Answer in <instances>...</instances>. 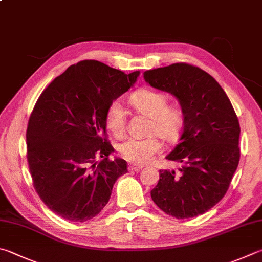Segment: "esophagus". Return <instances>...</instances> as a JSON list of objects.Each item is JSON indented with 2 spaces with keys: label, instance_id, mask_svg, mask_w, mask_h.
<instances>
[{
  "label": "esophagus",
  "instance_id": "obj_1",
  "mask_svg": "<svg viewBox=\"0 0 262 262\" xmlns=\"http://www.w3.org/2000/svg\"><path fill=\"white\" fill-rule=\"evenodd\" d=\"M143 168V166L142 165H137V164H129L128 165V169L133 170V172H139L140 169Z\"/></svg>",
  "mask_w": 262,
  "mask_h": 262
}]
</instances>
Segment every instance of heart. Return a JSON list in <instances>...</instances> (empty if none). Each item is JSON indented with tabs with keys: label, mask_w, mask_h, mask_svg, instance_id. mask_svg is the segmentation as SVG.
Wrapping results in <instances>:
<instances>
[{
	"label": "heart",
	"mask_w": 262,
	"mask_h": 262,
	"mask_svg": "<svg viewBox=\"0 0 262 262\" xmlns=\"http://www.w3.org/2000/svg\"><path fill=\"white\" fill-rule=\"evenodd\" d=\"M129 103L137 112L150 117L147 134L151 136L145 139L127 137L118 144V152L128 161L144 164L163 150L159 136L166 142L179 139L184 127V112L179 104L168 103L167 94L150 88L133 93ZM104 120L108 132L115 136H121L126 130V115L122 104L119 101L108 104Z\"/></svg>",
	"instance_id": "b5f03b06"
}]
</instances>
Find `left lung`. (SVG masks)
I'll return each mask as SVG.
<instances>
[{
	"mask_svg": "<svg viewBox=\"0 0 262 262\" xmlns=\"http://www.w3.org/2000/svg\"><path fill=\"white\" fill-rule=\"evenodd\" d=\"M144 79L173 94L184 112L182 135L166 157L181 167L177 173L159 170L152 201L177 219L201 215L223 198L238 166V118L221 85L197 66L175 63L147 70Z\"/></svg>",
	"mask_w": 262,
	"mask_h": 262,
	"instance_id": "left-lung-1",
	"label": "left lung"
}]
</instances>
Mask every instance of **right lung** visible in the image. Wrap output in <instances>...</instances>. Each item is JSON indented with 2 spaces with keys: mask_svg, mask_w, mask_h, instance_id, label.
Listing matches in <instances>:
<instances>
[{
  "mask_svg": "<svg viewBox=\"0 0 262 262\" xmlns=\"http://www.w3.org/2000/svg\"><path fill=\"white\" fill-rule=\"evenodd\" d=\"M139 74L81 60L37 98L28 119L26 156L35 191L57 215L75 222L95 217L117 179L128 172L126 160L108 158L115 150L104 118Z\"/></svg>",
  "mask_w": 262,
  "mask_h": 262,
  "instance_id": "1",
  "label": "right lung"
}]
</instances>
